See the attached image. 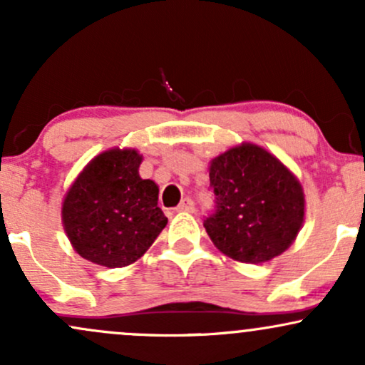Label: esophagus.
Instances as JSON below:
<instances>
[{"mask_svg":"<svg viewBox=\"0 0 365 365\" xmlns=\"http://www.w3.org/2000/svg\"><path fill=\"white\" fill-rule=\"evenodd\" d=\"M194 209H195L194 200L188 199V197H185V199H182V202H180L178 206H177V211L178 212H194Z\"/></svg>","mask_w":365,"mask_h":365,"instance_id":"1","label":"esophagus"}]
</instances>
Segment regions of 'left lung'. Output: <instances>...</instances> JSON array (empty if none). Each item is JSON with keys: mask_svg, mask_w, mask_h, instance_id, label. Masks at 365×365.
Segmentation results:
<instances>
[{"mask_svg": "<svg viewBox=\"0 0 365 365\" xmlns=\"http://www.w3.org/2000/svg\"><path fill=\"white\" fill-rule=\"evenodd\" d=\"M216 212L204 228L217 250L245 264L267 262L295 242L305 217L299 178L252 142L233 145L209 163Z\"/></svg>", "mask_w": 365, "mask_h": 365, "instance_id": "left-lung-1", "label": "left lung"}]
</instances>
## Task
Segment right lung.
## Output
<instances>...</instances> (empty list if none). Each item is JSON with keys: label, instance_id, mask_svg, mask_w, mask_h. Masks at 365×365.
Returning a JSON list of instances; mask_svg holds the SVG:
<instances>
[{"label": "right lung", "instance_id": "right-lung-1", "mask_svg": "<svg viewBox=\"0 0 365 365\" xmlns=\"http://www.w3.org/2000/svg\"><path fill=\"white\" fill-rule=\"evenodd\" d=\"M142 154L113 148L92 158L61 204L73 250L104 267L130 266L148 252L168 217L158 207L159 187L139 175Z\"/></svg>", "mask_w": 365, "mask_h": 365}]
</instances>
